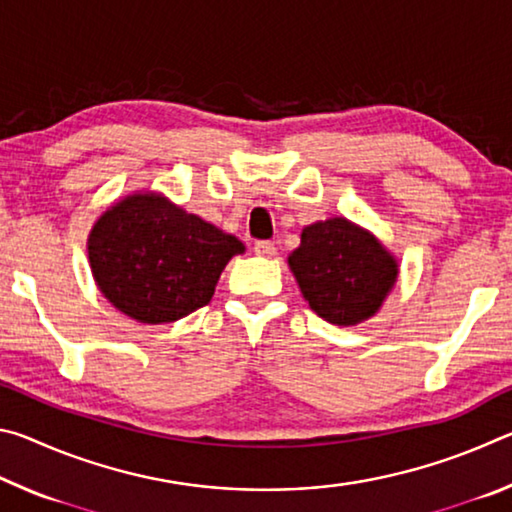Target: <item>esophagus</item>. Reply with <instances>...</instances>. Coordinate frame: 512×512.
Masks as SVG:
<instances>
[{"label":"esophagus","instance_id":"obj_1","mask_svg":"<svg viewBox=\"0 0 512 512\" xmlns=\"http://www.w3.org/2000/svg\"><path fill=\"white\" fill-rule=\"evenodd\" d=\"M255 253L259 257H275L277 255V248H275V244H271V241H257Z\"/></svg>","mask_w":512,"mask_h":512}]
</instances>
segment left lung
I'll use <instances>...</instances> for the list:
<instances>
[{
	"label": "left lung",
	"mask_w": 512,
	"mask_h": 512,
	"mask_svg": "<svg viewBox=\"0 0 512 512\" xmlns=\"http://www.w3.org/2000/svg\"><path fill=\"white\" fill-rule=\"evenodd\" d=\"M287 262L309 307L339 327L375 316L400 277L391 250L345 216L305 225Z\"/></svg>",
	"instance_id": "obj_1"
}]
</instances>
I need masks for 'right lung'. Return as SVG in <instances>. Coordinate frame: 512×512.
Returning a JSON list of instances; mask_svg holds the SVG:
<instances>
[{
    "instance_id": "obj_1",
    "label": "right lung",
    "mask_w": 512,
    "mask_h": 512,
    "mask_svg": "<svg viewBox=\"0 0 512 512\" xmlns=\"http://www.w3.org/2000/svg\"><path fill=\"white\" fill-rule=\"evenodd\" d=\"M244 253L235 235L151 189L117 198L88 235L103 298L144 325L173 323L207 305L223 268Z\"/></svg>"
}]
</instances>
